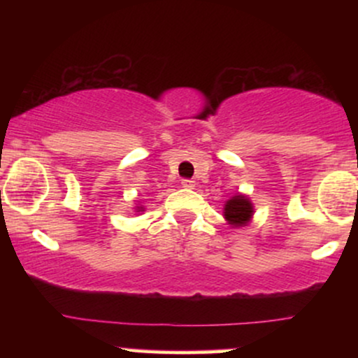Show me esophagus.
Segmentation results:
<instances>
[{
	"label": "esophagus",
	"instance_id": "obj_1",
	"mask_svg": "<svg viewBox=\"0 0 358 358\" xmlns=\"http://www.w3.org/2000/svg\"><path fill=\"white\" fill-rule=\"evenodd\" d=\"M182 187L192 190V188H195V180H182Z\"/></svg>",
	"mask_w": 358,
	"mask_h": 358
}]
</instances>
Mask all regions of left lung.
Wrapping results in <instances>:
<instances>
[{
    "mask_svg": "<svg viewBox=\"0 0 358 358\" xmlns=\"http://www.w3.org/2000/svg\"><path fill=\"white\" fill-rule=\"evenodd\" d=\"M254 217V205L244 193H236L224 205V219L232 229H241L250 224Z\"/></svg>",
    "mask_w": 358,
    "mask_h": 358,
    "instance_id": "8db88e82",
    "label": "left lung"
}]
</instances>
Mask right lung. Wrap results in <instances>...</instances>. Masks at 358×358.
<instances>
[{"instance_id":"right-lung-1","label":"right lung","mask_w":358,"mask_h":358,"mask_svg":"<svg viewBox=\"0 0 358 358\" xmlns=\"http://www.w3.org/2000/svg\"><path fill=\"white\" fill-rule=\"evenodd\" d=\"M134 212H138V213L145 212V207H143V205H136V207H134Z\"/></svg>"}]
</instances>
